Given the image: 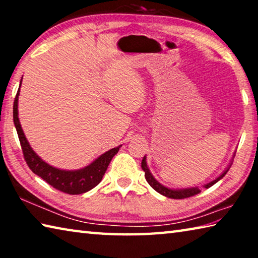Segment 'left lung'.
<instances>
[{
    "label": "left lung",
    "mask_w": 258,
    "mask_h": 258,
    "mask_svg": "<svg viewBox=\"0 0 258 258\" xmlns=\"http://www.w3.org/2000/svg\"><path fill=\"white\" fill-rule=\"evenodd\" d=\"M233 157H234V154H233ZM233 157L232 159H231L230 164L228 165V167H226L223 172H222L220 175H218L215 180H213L211 182L206 183V184H204L203 186L206 187V189H208V187H211L212 185L215 184L216 182H218L221 180L222 177H223L226 173H228L229 168L231 167V164H232V160H233ZM141 167L143 171H145V176H146V180L147 182L149 183L150 186L152 187V189L156 190L158 194L165 196V197H168V198H173V199H183V198H187V197H191V196H195V195H198L200 191L198 186H192V187H184V189H174V187H168V186H165L161 184L160 182H158L155 178V176L152 175L149 167H148L147 165V157L145 156L143 157L142 159V163H141Z\"/></svg>",
    "instance_id": "left-lung-1"
}]
</instances>
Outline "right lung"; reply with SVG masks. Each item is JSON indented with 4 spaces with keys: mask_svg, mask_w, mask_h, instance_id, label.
Segmentation results:
<instances>
[{
    "mask_svg": "<svg viewBox=\"0 0 258 258\" xmlns=\"http://www.w3.org/2000/svg\"><path fill=\"white\" fill-rule=\"evenodd\" d=\"M20 86L14 102V123L17 133H18L25 160L29 166V168L32 169L33 173L49 183L50 185L55 187L56 190L64 192V194L81 195L93 189L94 186H97L101 182L112 157L118 152L121 146L108 150L101 156H99L97 159H94L92 163L80 169H61L47 164L30 147L28 140L25 137L23 127L20 125L18 116V100L20 94Z\"/></svg>",
    "mask_w": 258,
    "mask_h": 258,
    "instance_id": "add662e5",
    "label": "right lung"
}]
</instances>
